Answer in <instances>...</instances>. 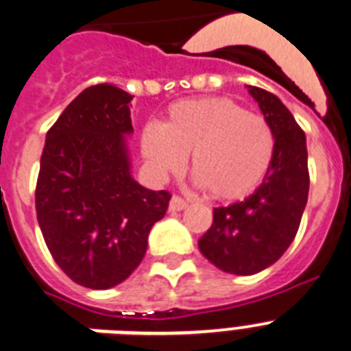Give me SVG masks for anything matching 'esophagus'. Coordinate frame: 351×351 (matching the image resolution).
Masks as SVG:
<instances>
[{
    "mask_svg": "<svg viewBox=\"0 0 351 351\" xmlns=\"http://www.w3.org/2000/svg\"><path fill=\"white\" fill-rule=\"evenodd\" d=\"M188 207V200H184V198L178 197V195H173L172 198H170V206H169V210L170 213H178V210H182Z\"/></svg>",
    "mask_w": 351,
    "mask_h": 351,
    "instance_id": "esophagus-1",
    "label": "esophagus"
}]
</instances>
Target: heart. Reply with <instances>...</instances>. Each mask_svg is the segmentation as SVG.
<instances>
[{
	"instance_id": "heart-1",
	"label": "heart",
	"mask_w": 351,
	"mask_h": 351,
	"mask_svg": "<svg viewBox=\"0 0 351 351\" xmlns=\"http://www.w3.org/2000/svg\"><path fill=\"white\" fill-rule=\"evenodd\" d=\"M141 149L158 173L181 172L191 154V173L218 200L250 197L272 165L276 137L260 114L230 98H193L170 105L165 119L147 125Z\"/></svg>"
}]
</instances>
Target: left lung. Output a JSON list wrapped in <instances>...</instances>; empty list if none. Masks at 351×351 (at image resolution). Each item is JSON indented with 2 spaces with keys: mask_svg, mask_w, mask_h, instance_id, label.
<instances>
[{
  "mask_svg": "<svg viewBox=\"0 0 351 351\" xmlns=\"http://www.w3.org/2000/svg\"><path fill=\"white\" fill-rule=\"evenodd\" d=\"M276 137L272 165L262 184L243 202L213 210V225L200 237V253L223 272L251 276L283 256L295 239L308 204L306 135L283 101L247 86Z\"/></svg>",
  "mask_w": 351,
  "mask_h": 351,
  "instance_id": "left-lung-1",
  "label": "left lung"
}]
</instances>
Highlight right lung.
Here are the masks:
<instances>
[{"instance_id": "1", "label": "right lung", "mask_w": 351, "mask_h": 351, "mask_svg": "<svg viewBox=\"0 0 351 351\" xmlns=\"http://www.w3.org/2000/svg\"><path fill=\"white\" fill-rule=\"evenodd\" d=\"M130 93L112 84L84 89L45 137L36 181V218L61 271L107 290L138 267L147 235L167 213L170 193L132 178Z\"/></svg>"}]
</instances>
